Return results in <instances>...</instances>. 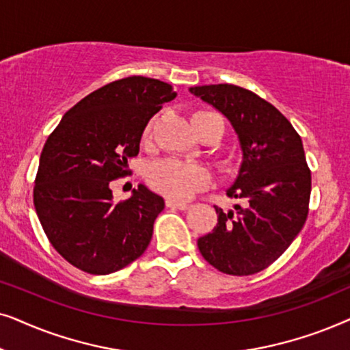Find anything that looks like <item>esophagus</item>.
Instances as JSON below:
<instances>
[{"mask_svg":"<svg viewBox=\"0 0 350 350\" xmlns=\"http://www.w3.org/2000/svg\"><path fill=\"white\" fill-rule=\"evenodd\" d=\"M166 206H167V208L180 209V211H185V209H189V204H187V203L176 202V200H166Z\"/></svg>","mask_w":350,"mask_h":350,"instance_id":"1","label":"esophagus"}]
</instances>
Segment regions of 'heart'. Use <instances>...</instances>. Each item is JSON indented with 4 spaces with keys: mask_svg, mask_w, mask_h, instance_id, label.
<instances>
[{
    "mask_svg": "<svg viewBox=\"0 0 350 350\" xmlns=\"http://www.w3.org/2000/svg\"><path fill=\"white\" fill-rule=\"evenodd\" d=\"M200 113H204V111H200ZM153 124H155V118L147 123L144 139L150 137ZM217 166L221 172L227 176H234L240 170V163L234 157L219 158ZM146 179L150 189L167 198L187 200L193 193L206 189L211 184L213 174L208 167L197 165V163L180 161L176 158H163V160H157L147 166Z\"/></svg>",
    "mask_w": 350,
    "mask_h": 350,
    "instance_id": "b5f03b06",
    "label": "heart"
}]
</instances>
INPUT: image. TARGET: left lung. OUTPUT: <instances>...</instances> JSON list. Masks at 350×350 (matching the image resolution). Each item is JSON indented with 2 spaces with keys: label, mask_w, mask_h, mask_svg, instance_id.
Instances as JSON below:
<instances>
[{
  "label": "left lung",
  "mask_w": 350,
  "mask_h": 350,
  "mask_svg": "<svg viewBox=\"0 0 350 350\" xmlns=\"http://www.w3.org/2000/svg\"><path fill=\"white\" fill-rule=\"evenodd\" d=\"M229 118L239 134L243 163L227 197L234 211L216 208L217 224L198 239L204 259L227 275L246 277L275 262L293 243L309 214L310 170L301 136L273 107L235 85L190 88Z\"/></svg>",
  "instance_id": "1"
}]
</instances>
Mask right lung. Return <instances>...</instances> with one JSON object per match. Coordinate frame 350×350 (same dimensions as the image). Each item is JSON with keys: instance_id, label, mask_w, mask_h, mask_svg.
I'll use <instances>...</instances> for the list:
<instances>
[{"instance_id": "add662e5", "label": "right lung", "mask_w": 350, "mask_h": 350, "mask_svg": "<svg viewBox=\"0 0 350 350\" xmlns=\"http://www.w3.org/2000/svg\"><path fill=\"white\" fill-rule=\"evenodd\" d=\"M178 96L167 83L128 77L91 92L49 134L40 157L33 203L46 237L83 272L107 275L141 258L165 208L144 185L115 203L111 180L128 176L144 128Z\"/></svg>"}]
</instances>
